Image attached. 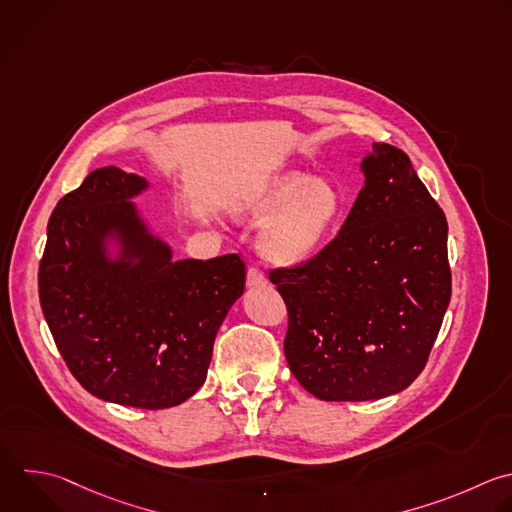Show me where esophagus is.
<instances>
[{
	"instance_id": "1",
	"label": "esophagus",
	"mask_w": 512,
	"mask_h": 512,
	"mask_svg": "<svg viewBox=\"0 0 512 512\" xmlns=\"http://www.w3.org/2000/svg\"><path fill=\"white\" fill-rule=\"evenodd\" d=\"M246 284L250 286V288H260V286H266L268 284V278L264 276V272L262 270H258V268H248V274H246Z\"/></svg>"
}]
</instances>
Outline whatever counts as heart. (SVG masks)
I'll return each instance as SVG.
<instances>
[{
	"label": "heart",
	"instance_id": "obj_1",
	"mask_svg": "<svg viewBox=\"0 0 512 512\" xmlns=\"http://www.w3.org/2000/svg\"><path fill=\"white\" fill-rule=\"evenodd\" d=\"M238 212L266 222L258 240L264 258L292 266L320 248L342 214V196L332 182L290 170L248 194Z\"/></svg>",
	"mask_w": 512,
	"mask_h": 512
}]
</instances>
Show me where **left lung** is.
<instances>
[{"instance_id":"left-lung-1","label":"left lung","mask_w":512,"mask_h":512,"mask_svg":"<svg viewBox=\"0 0 512 512\" xmlns=\"http://www.w3.org/2000/svg\"><path fill=\"white\" fill-rule=\"evenodd\" d=\"M336 238L294 268H276L288 308L284 354L320 400H378L422 372L450 302L444 212L410 158L372 144Z\"/></svg>"}]
</instances>
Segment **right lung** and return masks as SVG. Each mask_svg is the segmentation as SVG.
Returning a JSON list of instances; mask_svg holds the SVG:
<instances>
[{
    "mask_svg": "<svg viewBox=\"0 0 512 512\" xmlns=\"http://www.w3.org/2000/svg\"><path fill=\"white\" fill-rule=\"evenodd\" d=\"M148 186L108 166L66 194L48 222L38 286L76 380L102 400L158 410L204 384L246 264L238 254L174 260L132 202Z\"/></svg>",
    "mask_w": 512,
    "mask_h": 512,
    "instance_id": "right-lung-1",
    "label": "right lung"
}]
</instances>
